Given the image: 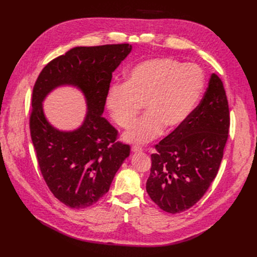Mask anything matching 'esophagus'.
<instances>
[{
  "label": "esophagus",
  "instance_id": "1",
  "mask_svg": "<svg viewBox=\"0 0 257 257\" xmlns=\"http://www.w3.org/2000/svg\"><path fill=\"white\" fill-rule=\"evenodd\" d=\"M131 151L133 153H140V152L143 151V148L140 147V146H132L131 147Z\"/></svg>",
  "mask_w": 257,
  "mask_h": 257
}]
</instances>
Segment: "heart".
<instances>
[{
    "label": "heart",
    "instance_id": "b5f03b06",
    "mask_svg": "<svg viewBox=\"0 0 257 257\" xmlns=\"http://www.w3.org/2000/svg\"><path fill=\"white\" fill-rule=\"evenodd\" d=\"M205 75L195 63L157 57L138 63L124 84H115L106 104L115 124L129 129L144 105L146 114L125 133L129 143L145 144L167 131L180 128L190 117L203 93Z\"/></svg>",
    "mask_w": 257,
    "mask_h": 257
}]
</instances>
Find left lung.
<instances>
[{
    "instance_id": "8db88e82",
    "label": "left lung",
    "mask_w": 257,
    "mask_h": 257,
    "mask_svg": "<svg viewBox=\"0 0 257 257\" xmlns=\"http://www.w3.org/2000/svg\"><path fill=\"white\" fill-rule=\"evenodd\" d=\"M230 116L221 79L212 74L200 104L185 123L155 145L147 193L169 213L194 206L215 178Z\"/></svg>"
}]
</instances>
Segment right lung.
<instances>
[{"mask_svg":"<svg viewBox=\"0 0 257 257\" xmlns=\"http://www.w3.org/2000/svg\"><path fill=\"white\" fill-rule=\"evenodd\" d=\"M131 45L76 47L51 60L40 72L32 92L30 134L38 166L51 193L71 208H85L108 191L129 145L116 142L117 130L102 116L112 72L131 52ZM64 84L85 93L89 111L83 126L63 133L46 120L41 103Z\"/></svg>","mask_w":257,"mask_h":257,"instance_id":"add662e5","label":"right lung"}]
</instances>
